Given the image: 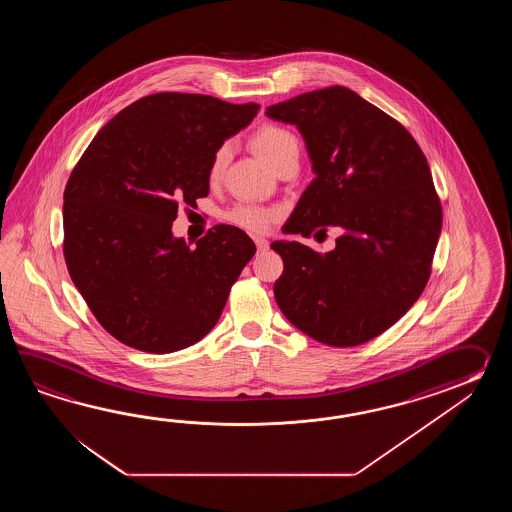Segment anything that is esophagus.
Returning a JSON list of instances; mask_svg holds the SVG:
<instances>
[{
  "instance_id": "obj_1",
  "label": "esophagus",
  "mask_w": 512,
  "mask_h": 512,
  "mask_svg": "<svg viewBox=\"0 0 512 512\" xmlns=\"http://www.w3.org/2000/svg\"><path fill=\"white\" fill-rule=\"evenodd\" d=\"M254 243L258 247V251H267L269 249V241L265 240V238H254Z\"/></svg>"
}]
</instances>
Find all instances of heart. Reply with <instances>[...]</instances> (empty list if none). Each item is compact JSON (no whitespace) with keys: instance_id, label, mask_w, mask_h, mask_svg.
Here are the masks:
<instances>
[{"instance_id":"b5f03b06","label":"heart","mask_w":512,"mask_h":512,"mask_svg":"<svg viewBox=\"0 0 512 512\" xmlns=\"http://www.w3.org/2000/svg\"><path fill=\"white\" fill-rule=\"evenodd\" d=\"M252 146L271 168L291 155L298 157V152H300V146H298V141L293 133L285 128H280V126L260 128L252 139ZM227 161H229V144H223L216 150L212 157V163H210L208 174L212 179H218ZM272 219H274L272 210L252 207V205H240V207L232 208L229 212L230 223H234L240 229L249 230V232H265L269 229Z\"/></svg>"}]
</instances>
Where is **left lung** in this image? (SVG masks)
<instances>
[{"label": "left lung", "instance_id": "1", "mask_svg": "<svg viewBox=\"0 0 512 512\" xmlns=\"http://www.w3.org/2000/svg\"><path fill=\"white\" fill-rule=\"evenodd\" d=\"M265 115L296 126L316 175L283 232L342 229L326 254L298 241L271 243L283 260L276 304L326 346L364 344L392 327L430 278L443 212L425 153L397 120L348 87L302 93Z\"/></svg>", "mask_w": 512, "mask_h": 512}]
</instances>
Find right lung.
Segmentation results:
<instances>
[{"label":"right lung","mask_w":512,"mask_h":512,"mask_svg":"<svg viewBox=\"0 0 512 512\" xmlns=\"http://www.w3.org/2000/svg\"><path fill=\"white\" fill-rule=\"evenodd\" d=\"M258 104L155 93L122 109L87 146L64 192V256L109 335L146 353L188 348L218 324L256 245L219 225L196 247L175 238L177 205L210 190V163Z\"/></svg>","instance_id":"obj_1"}]
</instances>
